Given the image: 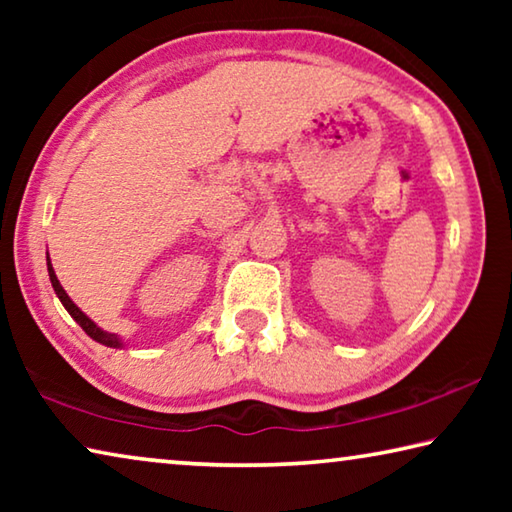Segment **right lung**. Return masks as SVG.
I'll use <instances>...</instances> for the list:
<instances>
[{
  "label": "right lung",
  "instance_id": "1",
  "mask_svg": "<svg viewBox=\"0 0 512 512\" xmlns=\"http://www.w3.org/2000/svg\"><path fill=\"white\" fill-rule=\"evenodd\" d=\"M47 271H49V280H51V287H54V291H56V296L60 298V302H63V307L69 311V316H72L76 323H79L81 327H83V332L90 336V339H94L97 343H101V345H108V348H121V339L117 334H110V332H103L101 327H97L94 325V320H90L88 316L83 314V311L74 305L72 302V298L67 296L65 293V289L60 287V282H58V277H56V273H54V266H51V262H49V257H47Z\"/></svg>",
  "mask_w": 512,
  "mask_h": 512
}]
</instances>
